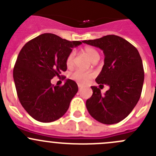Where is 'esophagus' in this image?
I'll list each match as a JSON object with an SVG mask.
<instances>
[{
  "label": "esophagus",
  "mask_w": 156,
  "mask_h": 156,
  "mask_svg": "<svg viewBox=\"0 0 156 156\" xmlns=\"http://www.w3.org/2000/svg\"><path fill=\"white\" fill-rule=\"evenodd\" d=\"M78 88H79V90L81 89V87H82V86H81V84H78Z\"/></svg>",
  "instance_id": "obj_1"
}]
</instances>
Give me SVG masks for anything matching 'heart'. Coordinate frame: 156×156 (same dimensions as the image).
Listing matches in <instances>:
<instances>
[{
    "instance_id": "b5f03b06",
    "label": "heart",
    "mask_w": 156,
    "mask_h": 156,
    "mask_svg": "<svg viewBox=\"0 0 156 156\" xmlns=\"http://www.w3.org/2000/svg\"><path fill=\"white\" fill-rule=\"evenodd\" d=\"M83 52H84V54L87 56L88 59L92 62H94L96 60H99V59H100V55H99L98 52L97 51V50L91 48V47H85V48L83 49ZM75 56V52L72 50V51L69 53L68 56H67L66 63V66L69 68L73 66ZM92 77L93 74L90 73V72H84V71L79 70V69L75 71L72 75V78L73 79L78 81L79 83H81V84H86Z\"/></svg>"
}]
</instances>
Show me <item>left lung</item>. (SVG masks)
Segmentation results:
<instances>
[{
    "label": "left lung",
    "mask_w": 156,
    "mask_h": 156,
    "mask_svg": "<svg viewBox=\"0 0 156 156\" xmlns=\"http://www.w3.org/2000/svg\"><path fill=\"white\" fill-rule=\"evenodd\" d=\"M83 43L101 49L104 65L92 86L93 95L86 101L91 116L100 123L113 125L120 122L131 112L139 101L144 81L143 62L138 50L119 36L109 34ZM103 84L110 89L102 95Z\"/></svg>",
    "instance_id": "left-lung-1"
}]
</instances>
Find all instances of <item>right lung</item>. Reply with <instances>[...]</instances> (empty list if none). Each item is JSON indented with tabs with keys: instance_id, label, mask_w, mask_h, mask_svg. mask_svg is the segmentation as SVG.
I'll list each match as a JSON object with an SVG mask.
<instances>
[{
	"instance_id": "add662e5",
	"label": "right lung",
	"mask_w": 156,
	"mask_h": 156,
	"mask_svg": "<svg viewBox=\"0 0 156 156\" xmlns=\"http://www.w3.org/2000/svg\"><path fill=\"white\" fill-rule=\"evenodd\" d=\"M81 44L44 33L20 50L13 69L14 83L20 103L34 119L54 122L68 110L78 90L76 82L67 79L62 86H54L51 79L66 71L67 56Z\"/></svg>"
}]
</instances>
